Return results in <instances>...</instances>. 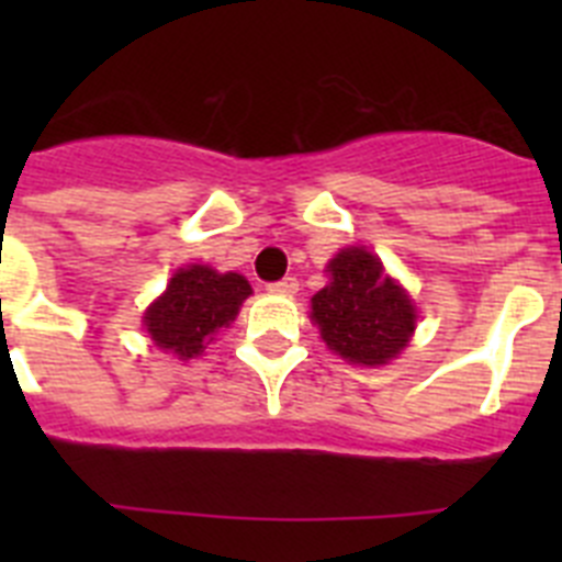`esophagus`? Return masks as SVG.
<instances>
[{
  "instance_id": "1",
  "label": "esophagus",
  "mask_w": 562,
  "mask_h": 562,
  "mask_svg": "<svg viewBox=\"0 0 562 562\" xmlns=\"http://www.w3.org/2000/svg\"><path fill=\"white\" fill-rule=\"evenodd\" d=\"M270 292H276V295H295V292H297V278H292V276L281 278V281L270 284Z\"/></svg>"
}]
</instances>
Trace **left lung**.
Returning <instances> with one entry per match:
<instances>
[{"instance_id": "8db88e82", "label": "left lung", "mask_w": 562, "mask_h": 562, "mask_svg": "<svg viewBox=\"0 0 562 562\" xmlns=\"http://www.w3.org/2000/svg\"><path fill=\"white\" fill-rule=\"evenodd\" d=\"M329 286L312 297V321L331 351L362 366L400 355L416 326L408 295L396 286L376 256L346 247L329 265Z\"/></svg>"}]
</instances>
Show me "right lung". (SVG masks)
<instances>
[{
    "label": "right lung",
    "mask_w": 562,
    "mask_h": 562,
    "mask_svg": "<svg viewBox=\"0 0 562 562\" xmlns=\"http://www.w3.org/2000/svg\"><path fill=\"white\" fill-rule=\"evenodd\" d=\"M250 292L238 272L222 276L202 265L186 267L171 278L166 295L148 306L146 329L160 349L188 360L202 355L213 335L231 326Z\"/></svg>",
    "instance_id": "obj_1"
}]
</instances>
